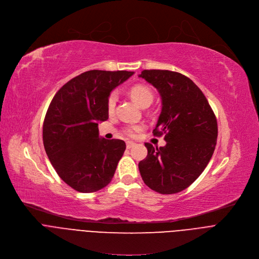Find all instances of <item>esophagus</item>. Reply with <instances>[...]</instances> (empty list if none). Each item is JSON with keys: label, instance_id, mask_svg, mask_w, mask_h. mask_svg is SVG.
<instances>
[{"label": "esophagus", "instance_id": "34e87169", "mask_svg": "<svg viewBox=\"0 0 259 259\" xmlns=\"http://www.w3.org/2000/svg\"><path fill=\"white\" fill-rule=\"evenodd\" d=\"M134 146H135V143H133V142H127V144H126L127 149H131Z\"/></svg>", "mask_w": 259, "mask_h": 259}]
</instances>
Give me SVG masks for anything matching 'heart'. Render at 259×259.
Wrapping results in <instances>:
<instances>
[{"instance_id": "heart-1", "label": "heart", "mask_w": 259, "mask_h": 259, "mask_svg": "<svg viewBox=\"0 0 259 259\" xmlns=\"http://www.w3.org/2000/svg\"><path fill=\"white\" fill-rule=\"evenodd\" d=\"M130 97L142 107H148L152 104L154 100V94L153 92L146 85L137 84L132 86L129 91ZM116 102H117V95L116 93H111L107 99V112L109 114H112L115 111L116 107ZM144 129L141 125H135V126H128L125 128V133L131 137L136 136L142 130Z\"/></svg>"}]
</instances>
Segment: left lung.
<instances>
[{"label": "left lung", "mask_w": 259, "mask_h": 259, "mask_svg": "<svg viewBox=\"0 0 259 259\" xmlns=\"http://www.w3.org/2000/svg\"><path fill=\"white\" fill-rule=\"evenodd\" d=\"M156 89L162 108L154 135H164V147L150 143L140 161L141 176L153 191L177 194L191 185L207 166L217 145L218 123L209 103L186 76L171 71L144 70L140 75Z\"/></svg>", "instance_id": "1"}]
</instances>
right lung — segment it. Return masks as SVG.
Segmentation results:
<instances>
[{
    "label": "right lung",
    "instance_id": "1",
    "mask_svg": "<svg viewBox=\"0 0 259 259\" xmlns=\"http://www.w3.org/2000/svg\"><path fill=\"white\" fill-rule=\"evenodd\" d=\"M134 73L93 70L66 82L46 113L42 141L58 176L79 193L108 185L126 150L120 140L99 137L98 123L108 118L107 99Z\"/></svg>",
    "mask_w": 259,
    "mask_h": 259
}]
</instances>
